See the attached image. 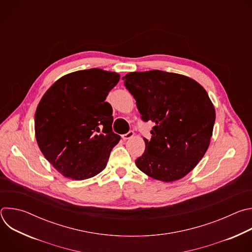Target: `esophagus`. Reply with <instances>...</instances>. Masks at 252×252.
<instances>
[{
	"instance_id": "obj_1",
	"label": "esophagus",
	"mask_w": 252,
	"mask_h": 252,
	"mask_svg": "<svg viewBox=\"0 0 252 252\" xmlns=\"http://www.w3.org/2000/svg\"><path fill=\"white\" fill-rule=\"evenodd\" d=\"M133 134H134V132L132 131V130H129L127 133H126V134H123V138L126 140V139H129V138H131L132 136H133Z\"/></svg>"
}]
</instances>
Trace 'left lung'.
<instances>
[{
    "mask_svg": "<svg viewBox=\"0 0 252 252\" xmlns=\"http://www.w3.org/2000/svg\"><path fill=\"white\" fill-rule=\"evenodd\" d=\"M123 80L141 119L155 124L136 166L164 183L183 178L210 143L215 110L206 91L187 76L158 69L132 71Z\"/></svg>",
    "mask_w": 252,
    "mask_h": 252,
    "instance_id": "obj_1",
    "label": "left lung"
}]
</instances>
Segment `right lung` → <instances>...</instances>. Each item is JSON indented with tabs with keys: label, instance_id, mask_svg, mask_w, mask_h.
Segmentation results:
<instances>
[{
	"label": "right lung",
	"instance_id": "obj_1",
	"mask_svg": "<svg viewBox=\"0 0 252 252\" xmlns=\"http://www.w3.org/2000/svg\"><path fill=\"white\" fill-rule=\"evenodd\" d=\"M120 78L101 68L74 71L59 79L41 98L34 115L35 139L63 176L83 181L106 166L121 136L112 129L113 109L105 98Z\"/></svg>",
	"mask_w": 252,
	"mask_h": 252
}]
</instances>
